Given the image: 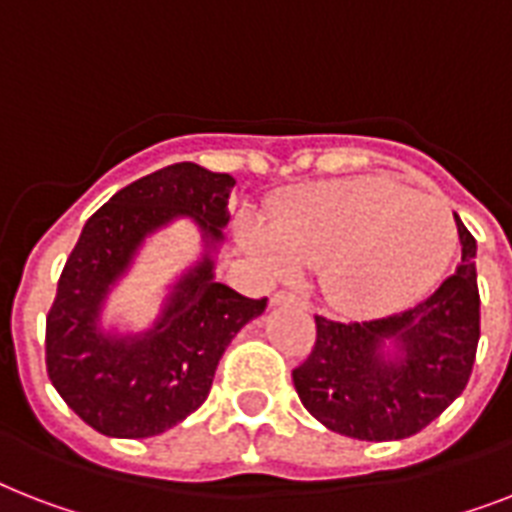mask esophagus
I'll use <instances>...</instances> for the list:
<instances>
[{"label": "esophagus", "mask_w": 512, "mask_h": 512, "mask_svg": "<svg viewBox=\"0 0 512 512\" xmlns=\"http://www.w3.org/2000/svg\"><path fill=\"white\" fill-rule=\"evenodd\" d=\"M271 305H300V308H308V303L300 300L297 295H292V292H276V295L271 297Z\"/></svg>", "instance_id": "1"}]
</instances>
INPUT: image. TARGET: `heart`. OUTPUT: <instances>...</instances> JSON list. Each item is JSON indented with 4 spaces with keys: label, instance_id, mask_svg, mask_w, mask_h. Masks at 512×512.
<instances>
[{
    "label": "heart",
    "instance_id": "obj_1",
    "mask_svg": "<svg viewBox=\"0 0 512 512\" xmlns=\"http://www.w3.org/2000/svg\"><path fill=\"white\" fill-rule=\"evenodd\" d=\"M241 244L279 279L319 265L324 295L350 313L409 303L441 279L457 249L444 201L385 177L300 185L273 209V223L244 217Z\"/></svg>",
    "mask_w": 512,
    "mask_h": 512
}]
</instances>
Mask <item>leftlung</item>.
I'll use <instances>...</instances> for the list:
<instances>
[{
    "mask_svg": "<svg viewBox=\"0 0 512 512\" xmlns=\"http://www.w3.org/2000/svg\"><path fill=\"white\" fill-rule=\"evenodd\" d=\"M454 220L462 263L422 303L350 324L316 316V345L292 380L305 409L329 430L358 441L409 438L468 385L481 337V297L476 239L460 217Z\"/></svg>",
    "mask_w": 512,
    "mask_h": 512,
    "instance_id": "1",
    "label": "left lung"
}]
</instances>
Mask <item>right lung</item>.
I'll return each mask as SVG.
<instances>
[{
    "instance_id": "1",
    "label": "right lung",
    "mask_w": 512,
    "mask_h": 512,
    "mask_svg": "<svg viewBox=\"0 0 512 512\" xmlns=\"http://www.w3.org/2000/svg\"><path fill=\"white\" fill-rule=\"evenodd\" d=\"M236 185L225 172L170 164L114 193L84 223L47 313V374L90 428L111 438L159 436L196 412L239 329L268 297L252 300L215 281L217 247ZM177 216L200 225L205 255L176 282L163 316L138 336L106 333L99 313L139 244Z\"/></svg>"
}]
</instances>
